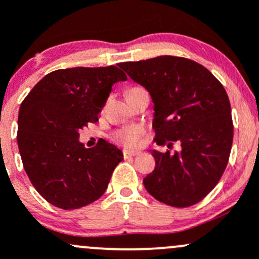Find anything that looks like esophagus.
<instances>
[{
  "label": "esophagus",
  "mask_w": 259,
  "mask_h": 259,
  "mask_svg": "<svg viewBox=\"0 0 259 259\" xmlns=\"http://www.w3.org/2000/svg\"><path fill=\"white\" fill-rule=\"evenodd\" d=\"M122 154H124V158L127 159V158H133V156L139 155L140 151H137V150H126V149H124V150H122Z\"/></svg>",
  "instance_id": "obj_1"
}]
</instances>
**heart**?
<instances>
[{"label":"heart","instance_id":"1","mask_svg":"<svg viewBox=\"0 0 259 259\" xmlns=\"http://www.w3.org/2000/svg\"><path fill=\"white\" fill-rule=\"evenodd\" d=\"M144 127L138 125H130L117 129L111 134V140L119 145H124L126 148H137L142 143L144 137Z\"/></svg>","mask_w":259,"mask_h":259}]
</instances>
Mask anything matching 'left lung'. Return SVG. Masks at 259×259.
<instances>
[{"mask_svg":"<svg viewBox=\"0 0 259 259\" xmlns=\"http://www.w3.org/2000/svg\"><path fill=\"white\" fill-rule=\"evenodd\" d=\"M154 103V142H178L180 151H153L155 169L143 183L156 200L187 208L204 199L227 168L233 143L231 103L223 85L203 65L179 56L119 65Z\"/></svg>","mask_w":259,"mask_h":259,"instance_id":"left-lung-1","label":"left lung"}]
</instances>
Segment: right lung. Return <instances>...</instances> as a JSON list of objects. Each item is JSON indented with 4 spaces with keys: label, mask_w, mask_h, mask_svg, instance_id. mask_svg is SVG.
<instances>
[{
    "label": "right lung",
    "mask_w": 259,
    "mask_h": 259,
    "mask_svg": "<svg viewBox=\"0 0 259 259\" xmlns=\"http://www.w3.org/2000/svg\"><path fill=\"white\" fill-rule=\"evenodd\" d=\"M125 80L114 65L61 69L46 75L23 99L18 150L28 179L50 204L77 209L105 193L121 150L103 139L83 148L79 132L98 121L111 86Z\"/></svg>",
    "instance_id": "right-lung-1"
}]
</instances>
